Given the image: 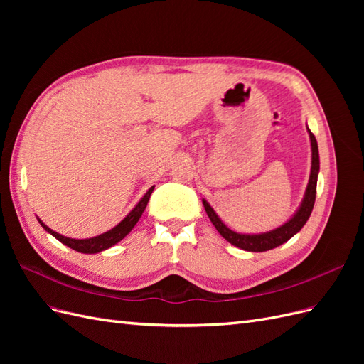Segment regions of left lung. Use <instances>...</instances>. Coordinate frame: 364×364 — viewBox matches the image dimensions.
Masks as SVG:
<instances>
[{
  "label": "left lung",
  "instance_id": "1",
  "mask_svg": "<svg viewBox=\"0 0 364 364\" xmlns=\"http://www.w3.org/2000/svg\"><path fill=\"white\" fill-rule=\"evenodd\" d=\"M310 132V130H308ZM310 139H311V151H313V161H311V174H310V182L306 186V193L304 197V202L301 208L297 209V213L289 220L287 223L282 225L281 228L270 230L266 234H258V235H245V234H237L234 230H230L218 215L214 213V209L209 206L206 200H203L205 211L211 220L215 229L220 232L223 238H226L230 245H234L240 249H245L249 252H264L270 250L273 247H278L285 241H289L294 234L299 232L302 226L306 223L308 217L311 215L314 200H316V186H317V173H318V149H317V141L314 135L310 132Z\"/></svg>",
  "mask_w": 364,
  "mask_h": 364
}]
</instances>
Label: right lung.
<instances>
[{"label": "right lung", "instance_id": "1", "mask_svg": "<svg viewBox=\"0 0 364 364\" xmlns=\"http://www.w3.org/2000/svg\"><path fill=\"white\" fill-rule=\"evenodd\" d=\"M153 188L155 186H151V188L146 193V196L142 197V199L139 200V203L132 209V211L129 213V215L123 220V222L118 223L114 229L107 230V232L98 235V237H94V238H86V240H74V238H68V237H63L58 232H54V230H51L48 226L43 225L41 220L39 223L42 225V228L47 230V232H50L53 237H56L60 243H63L65 246H68L77 252H82V253H97V252H102L105 249H109L111 246L117 245L118 241L123 240L132 229H134V226L136 225V222L139 220V217L142 215V213H144V209L149 203V199L150 196L153 193Z\"/></svg>", "mask_w": 364, "mask_h": 364}]
</instances>
